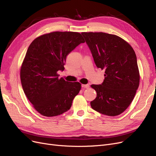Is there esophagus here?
Here are the masks:
<instances>
[{
    "instance_id": "esophagus-1",
    "label": "esophagus",
    "mask_w": 156,
    "mask_h": 156,
    "mask_svg": "<svg viewBox=\"0 0 156 156\" xmlns=\"http://www.w3.org/2000/svg\"><path fill=\"white\" fill-rule=\"evenodd\" d=\"M82 88H85V89H88L89 88V84H86V85H82Z\"/></svg>"
}]
</instances>
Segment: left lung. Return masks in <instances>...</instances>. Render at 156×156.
<instances>
[{
  "label": "left lung",
  "instance_id": "obj_1",
  "mask_svg": "<svg viewBox=\"0 0 156 156\" xmlns=\"http://www.w3.org/2000/svg\"><path fill=\"white\" fill-rule=\"evenodd\" d=\"M98 68L104 69L101 85H92L96 98L92 109L108 116L124 112L139 87L137 58L131 46L121 37L104 32H82Z\"/></svg>",
  "mask_w": 156,
  "mask_h": 156
}]
</instances>
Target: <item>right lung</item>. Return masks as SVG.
<instances>
[{"mask_svg":"<svg viewBox=\"0 0 156 156\" xmlns=\"http://www.w3.org/2000/svg\"><path fill=\"white\" fill-rule=\"evenodd\" d=\"M83 43L78 32H53L37 37L29 46L20 79L27 98L42 115L57 116L71 107L81 84L59 79L57 71H64L67 55Z\"/></svg>","mask_w":156,"mask_h":156,"instance_id":"add662e5","label":"right lung"}]
</instances>
